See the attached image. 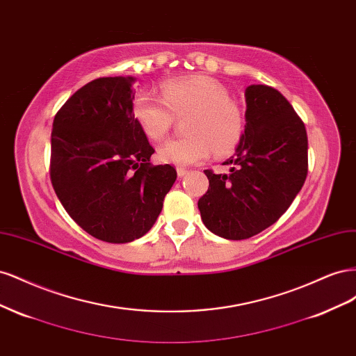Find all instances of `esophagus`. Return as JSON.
Returning a JSON list of instances; mask_svg holds the SVG:
<instances>
[{"instance_id":"obj_1","label":"esophagus","mask_w":356,"mask_h":356,"mask_svg":"<svg viewBox=\"0 0 356 356\" xmlns=\"http://www.w3.org/2000/svg\"><path fill=\"white\" fill-rule=\"evenodd\" d=\"M177 174H178V178H182V177H186L188 174V170L184 169V168H178L177 169Z\"/></svg>"}]
</instances>
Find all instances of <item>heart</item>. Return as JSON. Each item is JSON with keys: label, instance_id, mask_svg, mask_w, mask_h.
Instances as JSON below:
<instances>
[{"label": "heart", "instance_id": "heart-1", "mask_svg": "<svg viewBox=\"0 0 356 356\" xmlns=\"http://www.w3.org/2000/svg\"><path fill=\"white\" fill-rule=\"evenodd\" d=\"M138 126L153 141L163 139L174 115L190 114L186 123L188 136L160 147L161 163L174 166L197 165L215 156H227L238 147L245 129V115L238 102L230 99L227 88L207 75L170 79L161 84V98L141 92L132 105Z\"/></svg>", "mask_w": 356, "mask_h": 356}]
</instances>
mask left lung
<instances>
[{
	"instance_id": "1",
	"label": "left lung",
	"mask_w": 356,
	"mask_h": 356,
	"mask_svg": "<svg viewBox=\"0 0 356 356\" xmlns=\"http://www.w3.org/2000/svg\"><path fill=\"white\" fill-rule=\"evenodd\" d=\"M245 131L229 174L207 169L197 207L207 229L230 241L251 238L289 208L307 175V134L285 96L266 84L245 90Z\"/></svg>"
}]
</instances>
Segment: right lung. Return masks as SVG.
<instances>
[{
  "mask_svg": "<svg viewBox=\"0 0 356 356\" xmlns=\"http://www.w3.org/2000/svg\"><path fill=\"white\" fill-rule=\"evenodd\" d=\"M135 77L96 79L55 115L50 178L63 208L93 238L127 243L153 227L177 179L132 114Z\"/></svg>",
  "mask_w": 356,
  "mask_h": 356,
  "instance_id": "1",
  "label": "right lung"
}]
</instances>
